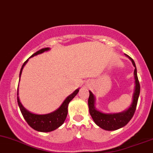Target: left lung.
<instances>
[{"instance_id":"1","label":"left lung","mask_w":153,"mask_h":153,"mask_svg":"<svg viewBox=\"0 0 153 153\" xmlns=\"http://www.w3.org/2000/svg\"><path fill=\"white\" fill-rule=\"evenodd\" d=\"M126 56L129 57L134 66L135 67V69H134L135 90H134V95H133L132 103L128 109L123 112L113 113V114L112 113L108 114V113L101 112V111L97 110L95 107V96L91 91H89L90 96L88 98V106H89L90 115L97 126L106 131H115V130L120 128L127 125L134 116L136 109V105H137L139 93H140V85H139V79H138L136 64L131 57H130L127 55Z\"/></svg>"}]
</instances>
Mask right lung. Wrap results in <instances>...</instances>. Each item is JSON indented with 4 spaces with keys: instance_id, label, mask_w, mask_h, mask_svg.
Segmentation results:
<instances>
[{
    "instance_id": "obj_1",
    "label": "right lung",
    "mask_w": 153,
    "mask_h": 153,
    "mask_svg": "<svg viewBox=\"0 0 153 153\" xmlns=\"http://www.w3.org/2000/svg\"><path fill=\"white\" fill-rule=\"evenodd\" d=\"M50 50L49 47H46V48L42 49V50L37 51L34 54H33L32 56L33 57L35 55H39V54L43 53L44 52ZM28 61V59L26 60L25 62L22 65V68H21L20 73H19V79H20L21 74H22V69H23L24 66L27 62ZM79 88L75 90L72 94L68 96L62 103L61 106L58 108L57 110H55L53 112L49 113V114H36L31 113L28 110H27L22 105L20 101H19V96H18V91H17V103L19 105V107L20 109L21 113H22V116H23L24 119L25 120L27 124L30 126L32 128L37 131H40V132H50V131H54V130L57 129L60 126L63 125V123L65 121V118H66L67 114H68V103L79 92Z\"/></svg>"
}]
</instances>
